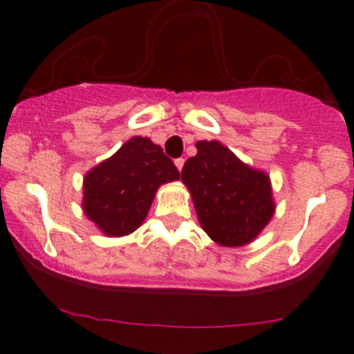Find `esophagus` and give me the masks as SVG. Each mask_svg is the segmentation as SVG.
I'll return each instance as SVG.
<instances>
[{
	"label": "esophagus",
	"mask_w": 354,
	"mask_h": 354,
	"mask_svg": "<svg viewBox=\"0 0 354 354\" xmlns=\"http://www.w3.org/2000/svg\"><path fill=\"white\" fill-rule=\"evenodd\" d=\"M175 167H177V170H183V167H184V159L183 158H179V159H175Z\"/></svg>",
	"instance_id": "1"
}]
</instances>
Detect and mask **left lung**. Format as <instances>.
<instances>
[{
  "instance_id": "obj_1",
  "label": "left lung",
  "mask_w": 354,
  "mask_h": 354,
  "mask_svg": "<svg viewBox=\"0 0 354 354\" xmlns=\"http://www.w3.org/2000/svg\"><path fill=\"white\" fill-rule=\"evenodd\" d=\"M183 183L202 228L221 246L248 245L273 218L270 177L216 140L196 142V156L184 162Z\"/></svg>"
}]
</instances>
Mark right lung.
<instances>
[{
  "label": "right lung",
  "mask_w": 354,
  "mask_h": 354,
  "mask_svg": "<svg viewBox=\"0 0 354 354\" xmlns=\"http://www.w3.org/2000/svg\"><path fill=\"white\" fill-rule=\"evenodd\" d=\"M179 179L161 147L134 136L84 175L83 211L106 236H127L143 223L158 187Z\"/></svg>",
  "instance_id": "right-lung-1"
}]
</instances>
